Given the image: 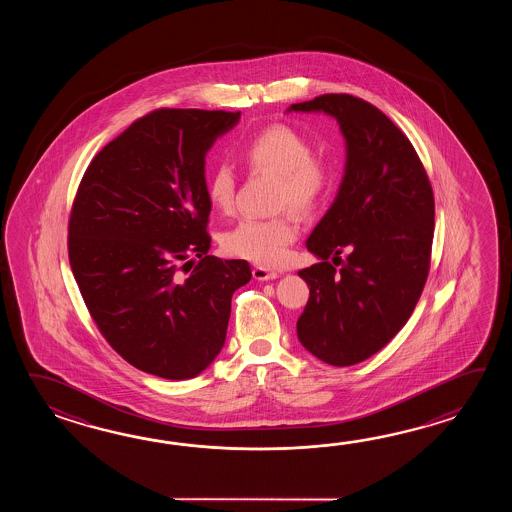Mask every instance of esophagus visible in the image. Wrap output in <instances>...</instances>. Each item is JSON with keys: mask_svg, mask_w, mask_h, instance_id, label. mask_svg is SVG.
I'll return each mask as SVG.
<instances>
[{"mask_svg": "<svg viewBox=\"0 0 512 512\" xmlns=\"http://www.w3.org/2000/svg\"><path fill=\"white\" fill-rule=\"evenodd\" d=\"M252 276H254V280H258V282H267V280L278 278L280 274L271 271V269H265V267H254V269H252Z\"/></svg>", "mask_w": 512, "mask_h": 512, "instance_id": "esophagus-1", "label": "esophagus"}]
</instances>
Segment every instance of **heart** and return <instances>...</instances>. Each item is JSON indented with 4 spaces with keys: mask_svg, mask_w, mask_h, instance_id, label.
Here are the masks:
<instances>
[{
    "mask_svg": "<svg viewBox=\"0 0 512 512\" xmlns=\"http://www.w3.org/2000/svg\"><path fill=\"white\" fill-rule=\"evenodd\" d=\"M241 161L254 174L276 175V207H289L302 218L315 212L331 181L329 164L311 153V144L302 133L283 124L254 135L243 146ZM207 197L223 214L234 208L236 175L227 164H219L208 175ZM296 234L298 227L287 212L274 218H243L225 232L223 249L241 260L278 265L285 260Z\"/></svg>",
    "mask_w": 512,
    "mask_h": 512,
    "instance_id": "1",
    "label": "heart"
}]
</instances>
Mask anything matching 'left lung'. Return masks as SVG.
Instances as JSON below:
<instances>
[{
	"label": "left lung",
	"instance_id": "obj_1",
	"mask_svg": "<svg viewBox=\"0 0 512 512\" xmlns=\"http://www.w3.org/2000/svg\"><path fill=\"white\" fill-rule=\"evenodd\" d=\"M291 109L335 117L348 146L337 199L305 241L320 261L298 271L309 300L296 333L316 359L353 366L414 313L430 271L434 192L412 142L370 102L327 93Z\"/></svg>",
	"mask_w": 512,
	"mask_h": 512
}]
</instances>
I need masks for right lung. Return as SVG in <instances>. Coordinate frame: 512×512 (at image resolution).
I'll return each instance as SVG.
<instances>
[{
	"label": "right lung",
	"instance_id": "obj_1",
	"mask_svg": "<svg viewBox=\"0 0 512 512\" xmlns=\"http://www.w3.org/2000/svg\"><path fill=\"white\" fill-rule=\"evenodd\" d=\"M238 119L155 109L93 157L71 208L69 263L98 331L131 366L170 381L218 357L232 294L252 278L247 261L208 254L205 155Z\"/></svg>",
	"mask_w": 512,
	"mask_h": 512
}]
</instances>
